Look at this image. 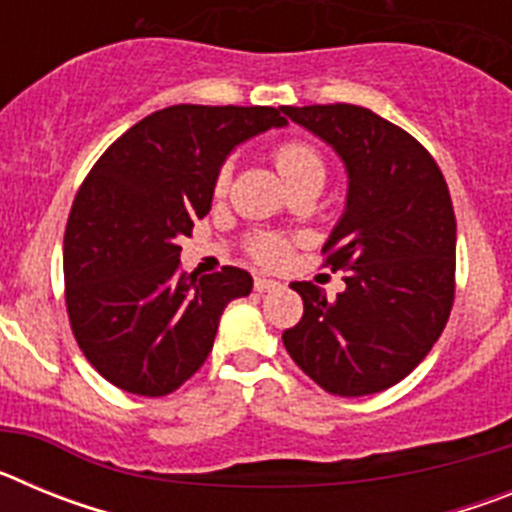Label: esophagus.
<instances>
[{
  "mask_svg": "<svg viewBox=\"0 0 512 512\" xmlns=\"http://www.w3.org/2000/svg\"><path fill=\"white\" fill-rule=\"evenodd\" d=\"M279 287H282V284L274 282V279H264V277L253 279V289H256V292H274V289Z\"/></svg>",
  "mask_w": 512,
  "mask_h": 512,
  "instance_id": "esophagus-1",
  "label": "esophagus"
}]
</instances>
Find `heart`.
I'll return each instance as SVG.
<instances>
[{"instance_id": "heart-1", "label": "heart", "mask_w": 512, "mask_h": 512, "mask_svg": "<svg viewBox=\"0 0 512 512\" xmlns=\"http://www.w3.org/2000/svg\"><path fill=\"white\" fill-rule=\"evenodd\" d=\"M271 161L277 166L279 176L284 179L287 189L307 182H325V161L320 151L305 140H284L271 151ZM228 184V166L217 171L215 176V192L220 194ZM246 251L253 261L264 266H277L287 259L289 241L284 235L277 233H253L248 235Z\"/></svg>"}]
</instances>
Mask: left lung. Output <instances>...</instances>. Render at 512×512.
<instances>
[{"instance_id":"obj_1","label":"left lung","mask_w":512,"mask_h":512,"mask_svg":"<svg viewBox=\"0 0 512 512\" xmlns=\"http://www.w3.org/2000/svg\"><path fill=\"white\" fill-rule=\"evenodd\" d=\"M336 148L348 171L341 223L323 266L346 271L328 300L292 282L300 323L282 333L302 372L338 397L382 392L408 377L449 323L456 289V215L436 158L395 122L356 104L282 107Z\"/></svg>"}]
</instances>
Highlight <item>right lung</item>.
<instances>
[{"label": "right lung", "instance_id": "right-lung-1", "mask_svg": "<svg viewBox=\"0 0 512 512\" xmlns=\"http://www.w3.org/2000/svg\"><path fill=\"white\" fill-rule=\"evenodd\" d=\"M284 122L274 107L174 104L92 166L66 223L63 282L76 343L107 382L164 397L205 364L220 315L253 279L235 266L184 274L179 241L210 212L225 156Z\"/></svg>", "mask_w": 512, "mask_h": 512}]
</instances>
